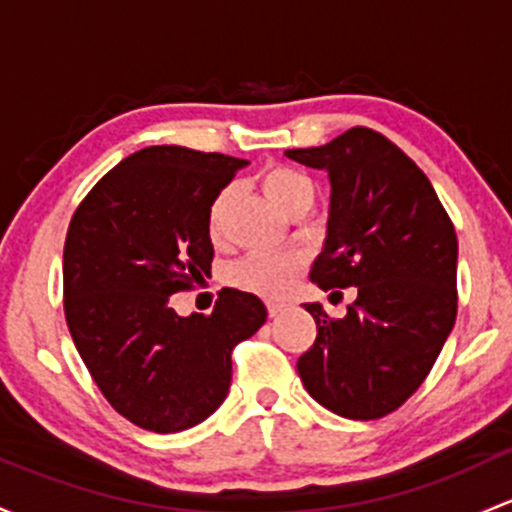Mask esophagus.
Returning a JSON list of instances; mask_svg holds the SVG:
<instances>
[{"instance_id":"esophagus-1","label":"esophagus","mask_w":512,"mask_h":512,"mask_svg":"<svg viewBox=\"0 0 512 512\" xmlns=\"http://www.w3.org/2000/svg\"><path fill=\"white\" fill-rule=\"evenodd\" d=\"M284 309H287V304H279V301H267V314H270V316L282 314Z\"/></svg>"}]
</instances>
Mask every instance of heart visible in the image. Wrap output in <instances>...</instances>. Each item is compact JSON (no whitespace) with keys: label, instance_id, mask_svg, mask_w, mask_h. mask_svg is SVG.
I'll use <instances>...</instances> for the list:
<instances>
[{"label":"heart","instance_id":"b5f03b06","mask_svg":"<svg viewBox=\"0 0 512 512\" xmlns=\"http://www.w3.org/2000/svg\"><path fill=\"white\" fill-rule=\"evenodd\" d=\"M260 188L270 198L274 206L284 215H294L297 211H309L314 206L316 188L314 181L301 171L284 164H272L260 171ZM230 191L223 188L211 198L206 211L208 238L218 242L223 238V215L228 208ZM301 270V260L289 252H252L242 260L230 265L228 282L242 292H252L257 297H282L292 287L294 277Z\"/></svg>","mask_w":512,"mask_h":512}]
</instances>
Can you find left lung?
<instances>
[{"label": "left lung", "instance_id": "8db88e82", "mask_svg": "<svg viewBox=\"0 0 512 512\" xmlns=\"http://www.w3.org/2000/svg\"><path fill=\"white\" fill-rule=\"evenodd\" d=\"M326 169L331 215L311 282L358 287L343 319L306 304L316 341L299 378L326 410L380 419L414 395L456 321V230L424 171L385 134L351 127L324 147L287 149Z\"/></svg>", "mask_w": 512, "mask_h": 512}]
</instances>
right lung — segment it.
<instances>
[{
	"instance_id": "obj_1",
	"label": "right lung",
	"mask_w": 512,
	"mask_h": 512,
	"mask_svg": "<svg viewBox=\"0 0 512 512\" xmlns=\"http://www.w3.org/2000/svg\"><path fill=\"white\" fill-rule=\"evenodd\" d=\"M245 159L147 147L75 208L63 245V311L102 397L137 427L181 432L218 410L230 353L267 319L255 294L223 289L211 314L179 316L176 292L211 272L206 211Z\"/></svg>"
}]
</instances>
